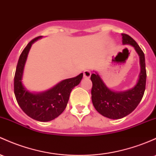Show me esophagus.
I'll return each mask as SVG.
<instances>
[{"mask_svg": "<svg viewBox=\"0 0 156 156\" xmlns=\"http://www.w3.org/2000/svg\"><path fill=\"white\" fill-rule=\"evenodd\" d=\"M90 75H91V72L90 71V70H84L83 71V77L86 78H89L90 77Z\"/></svg>", "mask_w": 156, "mask_h": 156, "instance_id": "esophagus-1", "label": "esophagus"}]
</instances>
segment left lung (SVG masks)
<instances>
[{
    "mask_svg": "<svg viewBox=\"0 0 156 156\" xmlns=\"http://www.w3.org/2000/svg\"><path fill=\"white\" fill-rule=\"evenodd\" d=\"M121 35L123 44H129L134 47L140 58L141 72L136 86L127 91L114 92L106 86L97 73H92L90 77L92 82L91 94L94 107L104 117L111 119H122L130 114L141 101L146 87L144 54L134 39L126 34L122 33Z\"/></svg>",
    "mask_w": 156,
    "mask_h": 156,
    "instance_id": "left-lung-1",
    "label": "left lung"
}]
</instances>
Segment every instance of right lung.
<instances>
[{"mask_svg": "<svg viewBox=\"0 0 156 156\" xmlns=\"http://www.w3.org/2000/svg\"><path fill=\"white\" fill-rule=\"evenodd\" d=\"M41 36L32 39L20 54L14 78V92L17 102L22 110L32 119L38 121H49L55 119L64 112L67 105L70 92L79 84L83 73L76 77L64 80L47 91L32 93L22 84L23 68L31 46Z\"/></svg>", "mask_w": 156, "mask_h": 156, "instance_id": "obj_1", "label": "right lung"}]
</instances>
